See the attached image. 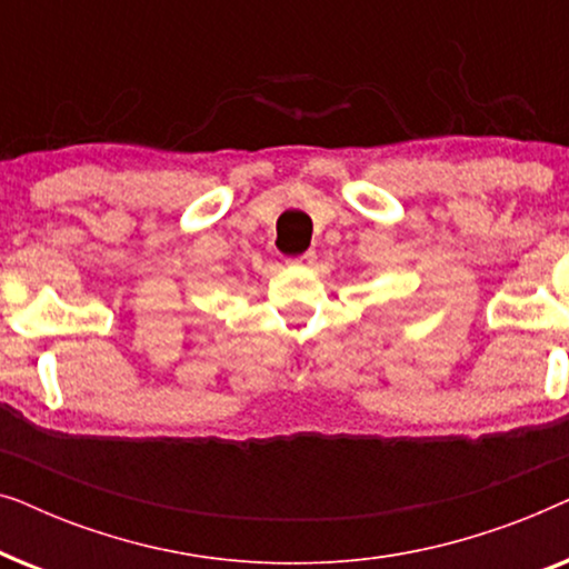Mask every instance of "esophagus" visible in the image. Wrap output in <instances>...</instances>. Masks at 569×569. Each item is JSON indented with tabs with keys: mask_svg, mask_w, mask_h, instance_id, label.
I'll use <instances>...</instances> for the list:
<instances>
[{
	"mask_svg": "<svg viewBox=\"0 0 569 569\" xmlns=\"http://www.w3.org/2000/svg\"><path fill=\"white\" fill-rule=\"evenodd\" d=\"M316 261V251H306L302 256H295V259H290V263H313Z\"/></svg>",
	"mask_w": 569,
	"mask_h": 569,
	"instance_id": "34e87169",
	"label": "esophagus"
}]
</instances>
